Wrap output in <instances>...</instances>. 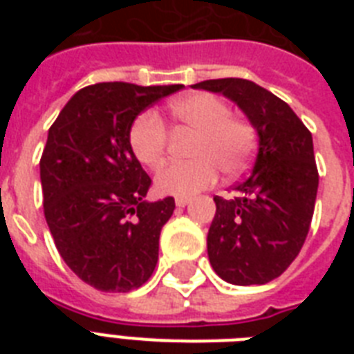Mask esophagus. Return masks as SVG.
Listing matches in <instances>:
<instances>
[{
    "label": "esophagus",
    "mask_w": 354,
    "mask_h": 354,
    "mask_svg": "<svg viewBox=\"0 0 354 354\" xmlns=\"http://www.w3.org/2000/svg\"><path fill=\"white\" fill-rule=\"evenodd\" d=\"M174 202H176L178 207H185V205L191 202V198H189V196H176V200H174Z\"/></svg>",
    "instance_id": "34e87169"
}]
</instances>
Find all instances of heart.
I'll return each mask as SVG.
<instances>
[{
	"label": "heart",
	"mask_w": 354,
	"mask_h": 354,
	"mask_svg": "<svg viewBox=\"0 0 354 354\" xmlns=\"http://www.w3.org/2000/svg\"><path fill=\"white\" fill-rule=\"evenodd\" d=\"M167 115L176 127L194 132L189 154L194 160L167 163L156 174V187L163 194L193 196L213 185L218 169L227 176L246 169L255 149V128L232 115V108L213 93H194L172 101ZM130 149L139 163L156 169L165 160L169 132L160 115L143 112L128 133Z\"/></svg>",
	"instance_id": "b5f03b06"
}]
</instances>
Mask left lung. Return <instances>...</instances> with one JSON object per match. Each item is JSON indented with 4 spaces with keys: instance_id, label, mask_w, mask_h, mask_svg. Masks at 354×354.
I'll return each instance as SVG.
<instances>
[{
    "instance_id": "1",
    "label": "left lung",
    "mask_w": 354,
    "mask_h": 354,
    "mask_svg": "<svg viewBox=\"0 0 354 354\" xmlns=\"http://www.w3.org/2000/svg\"><path fill=\"white\" fill-rule=\"evenodd\" d=\"M198 90L235 101L259 133L252 172L232 200L215 196L207 233L209 263L232 285L279 277L305 244L318 193L313 133L285 101L246 79H213Z\"/></svg>"
}]
</instances>
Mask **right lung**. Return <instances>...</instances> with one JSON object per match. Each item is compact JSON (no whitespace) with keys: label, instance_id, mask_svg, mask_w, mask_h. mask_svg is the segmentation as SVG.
<instances>
[{"label":"right lung","instance_id":"1","mask_svg":"<svg viewBox=\"0 0 354 354\" xmlns=\"http://www.w3.org/2000/svg\"><path fill=\"white\" fill-rule=\"evenodd\" d=\"M99 82L77 91L53 122L40 158L44 215L60 257L102 292L150 279L174 198L145 202L152 180L133 156V119L182 90Z\"/></svg>","mask_w":354,"mask_h":354}]
</instances>
